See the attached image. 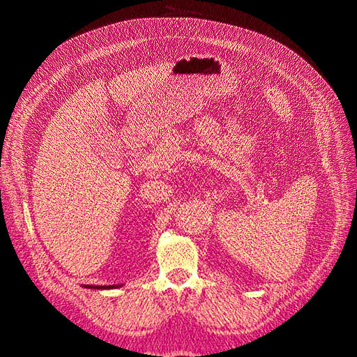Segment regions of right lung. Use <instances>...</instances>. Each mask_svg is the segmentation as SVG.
<instances>
[{"label": "right lung", "mask_w": 357, "mask_h": 357, "mask_svg": "<svg viewBox=\"0 0 357 357\" xmlns=\"http://www.w3.org/2000/svg\"><path fill=\"white\" fill-rule=\"evenodd\" d=\"M118 287L121 285H87L86 288H95V290H110V288H118Z\"/></svg>", "instance_id": "right-lung-1"}]
</instances>
